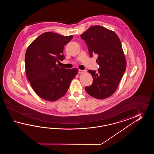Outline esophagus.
<instances>
[{
	"label": "esophagus",
	"mask_w": 154,
	"mask_h": 154,
	"mask_svg": "<svg viewBox=\"0 0 154 154\" xmlns=\"http://www.w3.org/2000/svg\"><path fill=\"white\" fill-rule=\"evenodd\" d=\"M85 72V70H80V69H79L78 70V72L79 74H82V72Z\"/></svg>",
	"instance_id": "obj_1"
}]
</instances>
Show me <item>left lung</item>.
<instances>
[{
	"instance_id": "left-lung-1",
	"label": "left lung",
	"mask_w": 154,
	"mask_h": 154,
	"mask_svg": "<svg viewBox=\"0 0 154 154\" xmlns=\"http://www.w3.org/2000/svg\"><path fill=\"white\" fill-rule=\"evenodd\" d=\"M80 37L88 46L90 57L97 55L96 62L100 66L97 72L88 70L94 80L85 90L95 98H107L116 90L126 69L121 41L113 31L98 25L90 27Z\"/></svg>"
}]
</instances>
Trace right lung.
<instances>
[{
	"instance_id": "right-lung-1",
	"label": "right lung",
	"mask_w": 154,
	"mask_h": 154,
	"mask_svg": "<svg viewBox=\"0 0 154 154\" xmlns=\"http://www.w3.org/2000/svg\"><path fill=\"white\" fill-rule=\"evenodd\" d=\"M73 36L45 32L36 38L26 50L25 70L28 80L41 98L55 101L68 90L78 69H66L57 65L65 58L64 46Z\"/></svg>"
}]
</instances>
